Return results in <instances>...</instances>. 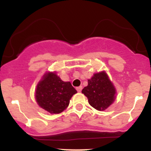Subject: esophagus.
Returning <instances> with one entry per match:
<instances>
[{
  "label": "esophagus",
  "instance_id": "1",
  "mask_svg": "<svg viewBox=\"0 0 151 151\" xmlns=\"http://www.w3.org/2000/svg\"><path fill=\"white\" fill-rule=\"evenodd\" d=\"M76 89H77V91L78 92H81V89H82V86H78V87L76 88Z\"/></svg>",
  "mask_w": 151,
  "mask_h": 151
}]
</instances>
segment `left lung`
<instances>
[{
	"label": "left lung",
	"instance_id": "1",
	"mask_svg": "<svg viewBox=\"0 0 151 151\" xmlns=\"http://www.w3.org/2000/svg\"><path fill=\"white\" fill-rule=\"evenodd\" d=\"M81 92L88 98L89 104L99 111L105 110L115 99L116 89L104 72L93 74Z\"/></svg>",
	"mask_w": 151,
	"mask_h": 151
}]
</instances>
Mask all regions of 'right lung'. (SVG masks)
Instances as JSON below:
<instances>
[{"label": "right lung", "mask_w": 151, "mask_h": 151, "mask_svg": "<svg viewBox=\"0 0 151 151\" xmlns=\"http://www.w3.org/2000/svg\"><path fill=\"white\" fill-rule=\"evenodd\" d=\"M76 90L70 81H63L55 73L48 72L36 89L38 105L50 114H60L67 108Z\"/></svg>", "instance_id": "1"}]
</instances>
